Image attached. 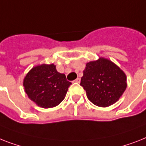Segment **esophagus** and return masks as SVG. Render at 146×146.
<instances>
[{
  "instance_id": "obj_1",
  "label": "esophagus",
  "mask_w": 146,
  "mask_h": 146,
  "mask_svg": "<svg viewBox=\"0 0 146 146\" xmlns=\"http://www.w3.org/2000/svg\"><path fill=\"white\" fill-rule=\"evenodd\" d=\"M74 82H76V83H80V78H78L77 79H75L74 80Z\"/></svg>"
}]
</instances>
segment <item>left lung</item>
Masks as SVG:
<instances>
[{"mask_svg": "<svg viewBox=\"0 0 146 146\" xmlns=\"http://www.w3.org/2000/svg\"><path fill=\"white\" fill-rule=\"evenodd\" d=\"M127 78L115 63L101 57L87 62L80 86L86 90L88 99L95 105L106 108L113 104L127 87Z\"/></svg>", "mask_w": 146, "mask_h": 146, "instance_id": "1", "label": "left lung"}]
</instances>
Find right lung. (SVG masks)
Returning <instances> with one entry per match:
<instances>
[{"instance_id":"1","label":"right lung","mask_w":146,"mask_h":146,"mask_svg":"<svg viewBox=\"0 0 146 146\" xmlns=\"http://www.w3.org/2000/svg\"><path fill=\"white\" fill-rule=\"evenodd\" d=\"M71 84L54 64L35 66L23 82L29 98L42 108H54L61 103Z\"/></svg>"}]
</instances>
